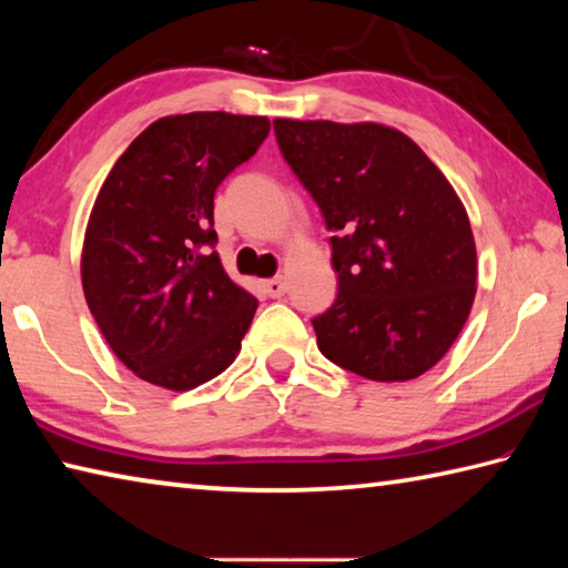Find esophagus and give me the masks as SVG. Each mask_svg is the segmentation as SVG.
Returning a JSON list of instances; mask_svg holds the SVG:
<instances>
[{
    "mask_svg": "<svg viewBox=\"0 0 568 568\" xmlns=\"http://www.w3.org/2000/svg\"><path fill=\"white\" fill-rule=\"evenodd\" d=\"M263 291H265V295H271V297H283L285 291H287V285H285L283 277H271V281L263 283Z\"/></svg>",
    "mask_w": 568,
    "mask_h": 568,
    "instance_id": "esophagus-1",
    "label": "esophagus"
}]
</instances>
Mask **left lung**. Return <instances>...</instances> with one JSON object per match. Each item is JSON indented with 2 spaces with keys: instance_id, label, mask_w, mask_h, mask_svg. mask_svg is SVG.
Returning <instances> with one entry per match:
<instances>
[{
  "instance_id": "left-lung-1",
  "label": "left lung",
  "mask_w": 568,
  "mask_h": 568,
  "mask_svg": "<svg viewBox=\"0 0 568 568\" xmlns=\"http://www.w3.org/2000/svg\"><path fill=\"white\" fill-rule=\"evenodd\" d=\"M273 130L333 233L338 295L313 318L321 353L368 381L423 376L476 297L474 233L456 190L386 124L281 118Z\"/></svg>"
}]
</instances>
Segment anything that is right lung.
<instances>
[{
    "label": "right lung",
    "mask_w": 568,
    "mask_h": 568,
    "mask_svg": "<svg viewBox=\"0 0 568 568\" xmlns=\"http://www.w3.org/2000/svg\"><path fill=\"white\" fill-rule=\"evenodd\" d=\"M267 132V118L172 114L140 132L102 182L82 287L104 341L142 381L190 390L240 353L257 301L207 253L217 243L213 203Z\"/></svg>",
    "instance_id": "add662e5"
}]
</instances>
